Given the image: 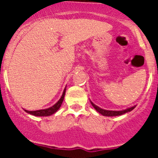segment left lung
I'll return each mask as SVG.
<instances>
[{
	"label": "left lung",
	"mask_w": 158,
	"mask_h": 158,
	"mask_svg": "<svg viewBox=\"0 0 158 158\" xmlns=\"http://www.w3.org/2000/svg\"><path fill=\"white\" fill-rule=\"evenodd\" d=\"M90 102H91V104L93 106V107L96 110V111H98L99 113H100V114L104 115V116H118V115H123L125 113L131 111L135 107H136V106H133V107H128L127 109L122 110V111H109V110H105L103 109V108H100V107H98V106H96V104H93L92 101Z\"/></svg>",
	"instance_id": "left-lung-1"
}]
</instances>
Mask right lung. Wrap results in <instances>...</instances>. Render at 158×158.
Wrapping results in <instances>:
<instances>
[{"label": "right lung", "mask_w": 158, "mask_h": 158, "mask_svg": "<svg viewBox=\"0 0 158 158\" xmlns=\"http://www.w3.org/2000/svg\"><path fill=\"white\" fill-rule=\"evenodd\" d=\"M65 89H66V87L64 89L63 93H62V96H61V98L59 99V100L57 102L56 104H54L53 106H51V107H48V108H46V109L37 110V111H27V110L25 109L24 111L27 113L31 114V115H35V116H49V115H53V114H54V113L56 112V111L59 109L61 105H62V102H63L64 100V96H65Z\"/></svg>", "instance_id": "obj_1"}]
</instances>
